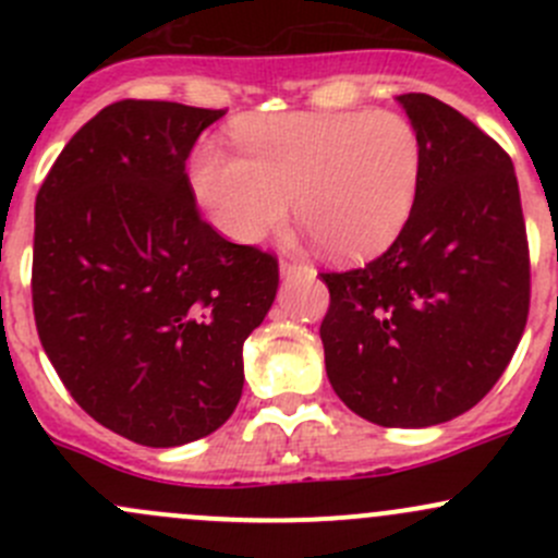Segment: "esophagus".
<instances>
[{
	"instance_id": "34e87169",
	"label": "esophagus",
	"mask_w": 558,
	"mask_h": 558,
	"mask_svg": "<svg viewBox=\"0 0 558 558\" xmlns=\"http://www.w3.org/2000/svg\"><path fill=\"white\" fill-rule=\"evenodd\" d=\"M300 269H305V264L296 262V258H283V262H280V272H283L286 278L296 275V272H300Z\"/></svg>"
}]
</instances>
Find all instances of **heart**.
<instances>
[{"mask_svg":"<svg viewBox=\"0 0 558 558\" xmlns=\"http://www.w3.org/2000/svg\"><path fill=\"white\" fill-rule=\"evenodd\" d=\"M240 154L205 143L191 185L218 232L262 243L291 216L335 258H364L399 238L418 199L424 145L391 110L272 112L234 123Z\"/></svg>","mask_w":558,"mask_h":558,"instance_id":"b5f03b06","label":"heart"}]
</instances>
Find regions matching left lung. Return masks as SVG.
Here are the masks:
<instances>
[{"mask_svg": "<svg viewBox=\"0 0 558 558\" xmlns=\"http://www.w3.org/2000/svg\"><path fill=\"white\" fill-rule=\"evenodd\" d=\"M399 105L424 145L418 199L386 253L320 272V342L353 413L421 429L475 408L502 378L529 315V243L502 145L429 94Z\"/></svg>", "mask_w": 558, "mask_h": 558, "instance_id": "8db88e82", "label": "left lung"}]
</instances>
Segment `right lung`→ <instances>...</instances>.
<instances>
[{"label": "right lung", "instance_id": "1", "mask_svg": "<svg viewBox=\"0 0 558 558\" xmlns=\"http://www.w3.org/2000/svg\"><path fill=\"white\" fill-rule=\"evenodd\" d=\"M223 112L107 105L37 191L39 342L72 399L140 446L199 440L234 413L243 342L278 291V258L202 221L185 174Z\"/></svg>", "mask_w": 558, "mask_h": 558}]
</instances>
